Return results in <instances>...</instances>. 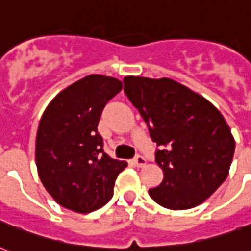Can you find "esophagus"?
<instances>
[{"instance_id": "obj_1", "label": "esophagus", "mask_w": 251, "mask_h": 251, "mask_svg": "<svg viewBox=\"0 0 251 251\" xmlns=\"http://www.w3.org/2000/svg\"><path fill=\"white\" fill-rule=\"evenodd\" d=\"M133 163L134 165H137V167H143L146 164V159L141 155H137V156L133 159Z\"/></svg>"}]
</instances>
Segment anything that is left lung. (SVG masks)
<instances>
[{
    "label": "left lung",
    "instance_id": "8db88e82",
    "mask_svg": "<svg viewBox=\"0 0 251 251\" xmlns=\"http://www.w3.org/2000/svg\"><path fill=\"white\" fill-rule=\"evenodd\" d=\"M124 91L149 126L164 179L150 197L169 210H187L214 194L229 173L234 139L208 100L169 78L125 76Z\"/></svg>",
    "mask_w": 251,
    "mask_h": 251
}]
</instances>
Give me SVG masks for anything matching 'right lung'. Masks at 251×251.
Here are the masks:
<instances>
[{
  "label": "right lung",
  "instance_id": "add662e5",
  "mask_svg": "<svg viewBox=\"0 0 251 251\" xmlns=\"http://www.w3.org/2000/svg\"><path fill=\"white\" fill-rule=\"evenodd\" d=\"M121 90V82L112 76H84L61 91L41 116L37 173L45 190L68 210L88 214L104 206L127 167L104 152L98 131L104 106Z\"/></svg>",
  "mask_w": 251,
  "mask_h": 251
}]
</instances>
